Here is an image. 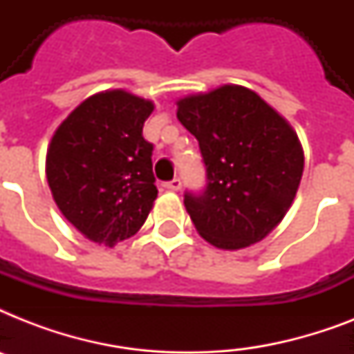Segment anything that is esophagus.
<instances>
[{
	"mask_svg": "<svg viewBox=\"0 0 354 354\" xmlns=\"http://www.w3.org/2000/svg\"><path fill=\"white\" fill-rule=\"evenodd\" d=\"M163 187L169 189V191H180L182 189V182H180V178H174L171 182L163 183Z\"/></svg>",
	"mask_w": 354,
	"mask_h": 354,
	"instance_id": "obj_1",
	"label": "esophagus"
}]
</instances>
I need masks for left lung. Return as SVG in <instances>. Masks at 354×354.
Masks as SVG:
<instances>
[{"label": "left lung", "instance_id": "left-lung-1", "mask_svg": "<svg viewBox=\"0 0 354 354\" xmlns=\"http://www.w3.org/2000/svg\"><path fill=\"white\" fill-rule=\"evenodd\" d=\"M178 121L198 139L207 187L185 193L194 227L221 250L263 241L296 198L303 149L285 118L244 86L183 97Z\"/></svg>", "mask_w": 354, "mask_h": 354}]
</instances>
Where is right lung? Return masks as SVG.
Returning <instances> with one entry per match:
<instances>
[{"instance_id":"right-lung-1","label":"right lung","mask_w":354,"mask_h":354,"mask_svg":"<svg viewBox=\"0 0 354 354\" xmlns=\"http://www.w3.org/2000/svg\"><path fill=\"white\" fill-rule=\"evenodd\" d=\"M152 101L108 90L80 102L53 133L46 174L62 215L86 239L115 246L136 235L158 196L143 124Z\"/></svg>"}]
</instances>
